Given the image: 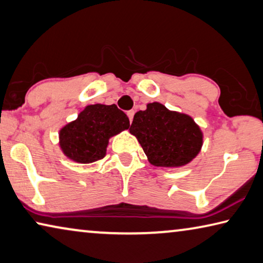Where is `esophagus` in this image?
I'll return each instance as SVG.
<instances>
[{"instance_id":"34e87169","label":"esophagus","mask_w":263,"mask_h":263,"mask_svg":"<svg viewBox=\"0 0 263 263\" xmlns=\"http://www.w3.org/2000/svg\"><path fill=\"white\" fill-rule=\"evenodd\" d=\"M133 116H135V111H133V110H131V111H127V117H128V119H130V123H132V120H133Z\"/></svg>"}]
</instances>
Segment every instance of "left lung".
<instances>
[{
	"label": "left lung",
	"instance_id": "8db88e82",
	"mask_svg": "<svg viewBox=\"0 0 263 263\" xmlns=\"http://www.w3.org/2000/svg\"><path fill=\"white\" fill-rule=\"evenodd\" d=\"M128 131L156 167H182L198 156L203 144L202 130L191 116L158 102L137 112Z\"/></svg>",
	"mask_w": 263,
	"mask_h": 263
}]
</instances>
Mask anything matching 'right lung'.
Masks as SVG:
<instances>
[{
    "label": "right lung",
    "mask_w": 263,
    "mask_h": 263,
    "mask_svg": "<svg viewBox=\"0 0 263 263\" xmlns=\"http://www.w3.org/2000/svg\"><path fill=\"white\" fill-rule=\"evenodd\" d=\"M130 127L127 116L115 104H91L58 132V145L68 159L91 164L103 159L109 141Z\"/></svg>",
    "instance_id": "right-lung-1"
}]
</instances>
